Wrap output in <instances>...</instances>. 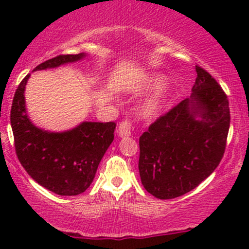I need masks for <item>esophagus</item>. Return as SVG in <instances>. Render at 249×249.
Segmentation results:
<instances>
[{
    "label": "esophagus",
    "instance_id": "obj_1",
    "mask_svg": "<svg viewBox=\"0 0 249 249\" xmlns=\"http://www.w3.org/2000/svg\"><path fill=\"white\" fill-rule=\"evenodd\" d=\"M131 131H132V123L130 119H124L119 123L118 128H117V133L119 137L124 138V137L131 136Z\"/></svg>",
    "mask_w": 249,
    "mask_h": 249
}]
</instances>
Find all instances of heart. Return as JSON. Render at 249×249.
<instances>
[{
	"mask_svg": "<svg viewBox=\"0 0 249 249\" xmlns=\"http://www.w3.org/2000/svg\"><path fill=\"white\" fill-rule=\"evenodd\" d=\"M148 83L152 88H160L164 84V77L156 75L151 77L148 79ZM162 104H164V96L162 95H156L152 98L147 99L146 102L142 104L141 108V113L142 117H146V118H151V117L157 116L159 113V111L161 110Z\"/></svg>",
	"mask_w": 249,
	"mask_h": 249,
	"instance_id": "obj_1",
	"label": "heart"
}]
</instances>
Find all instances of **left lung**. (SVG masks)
<instances>
[{
    "label": "left lung",
    "instance_id": "obj_1",
    "mask_svg": "<svg viewBox=\"0 0 249 249\" xmlns=\"http://www.w3.org/2000/svg\"><path fill=\"white\" fill-rule=\"evenodd\" d=\"M191 98L157 118L139 138V174L148 193L173 199L196 188L224 157L231 115L227 95L196 65Z\"/></svg>",
    "mask_w": 249,
    "mask_h": 249
}]
</instances>
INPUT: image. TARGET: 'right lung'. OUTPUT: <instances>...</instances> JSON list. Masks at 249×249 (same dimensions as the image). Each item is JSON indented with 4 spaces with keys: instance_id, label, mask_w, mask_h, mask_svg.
Masks as SVG:
<instances>
[{
    "instance_id": "right-lung-1",
    "label": "right lung",
    "mask_w": 249,
    "mask_h": 249,
    "mask_svg": "<svg viewBox=\"0 0 249 249\" xmlns=\"http://www.w3.org/2000/svg\"><path fill=\"white\" fill-rule=\"evenodd\" d=\"M85 53L59 55L34 69L57 68L79 61ZM27 75L16 89L10 111L16 156L28 174L43 187L58 196H78L92 182L103 156L113 142L115 122H84L67 131L53 133L36 127L25 113Z\"/></svg>"
}]
</instances>
